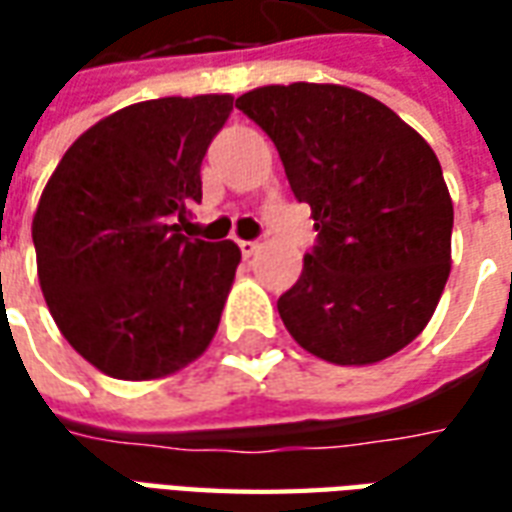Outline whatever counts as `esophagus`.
<instances>
[{
	"instance_id": "34e87169",
	"label": "esophagus",
	"mask_w": 512,
	"mask_h": 512,
	"mask_svg": "<svg viewBox=\"0 0 512 512\" xmlns=\"http://www.w3.org/2000/svg\"><path fill=\"white\" fill-rule=\"evenodd\" d=\"M238 246H241V255L244 257H252L260 249V244L257 241H238Z\"/></svg>"
}]
</instances>
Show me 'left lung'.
<instances>
[{"label": "left lung", "instance_id": "8db88e82", "mask_svg": "<svg viewBox=\"0 0 512 512\" xmlns=\"http://www.w3.org/2000/svg\"><path fill=\"white\" fill-rule=\"evenodd\" d=\"M235 106L277 145L318 246L277 301L290 337L332 365H376L436 312L452 263V200L414 128L343 84H268Z\"/></svg>", "mask_w": 512, "mask_h": 512}]
</instances>
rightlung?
Instances as JSON below:
<instances>
[{
  "label": "right lung",
  "mask_w": 512,
  "mask_h": 512,
  "mask_svg": "<svg viewBox=\"0 0 512 512\" xmlns=\"http://www.w3.org/2000/svg\"><path fill=\"white\" fill-rule=\"evenodd\" d=\"M233 95L156 98L98 120L51 172L32 219L62 337L123 381L178 373L211 345L241 249L180 233Z\"/></svg>",
  "instance_id": "add662e5"
}]
</instances>
